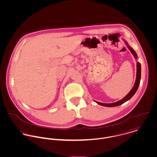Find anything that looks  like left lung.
Returning a JSON list of instances; mask_svg holds the SVG:
<instances>
[{"label":"left lung","mask_w":157,"mask_h":157,"mask_svg":"<svg viewBox=\"0 0 157 157\" xmlns=\"http://www.w3.org/2000/svg\"><path fill=\"white\" fill-rule=\"evenodd\" d=\"M125 44L126 46H128V49L130 50V51L131 52V53L133 54L134 57L135 59H137L138 56L136 53L135 52L134 49L132 48H131L129 44H128L127 42L124 41ZM140 80H141V64L139 62H136V80H135V82L134 85L133 86V88H132V90H131V91L121 100L113 103H100V102H98L96 101H94L95 102H96L97 104L103 106H106V107H115V106H120L122 104H123L124 103H125L126 101H128L129 100H130L135 94V92H136V90H138L139 85H140Z\"/></svg>","instance_id":"obj_1"}]
</instances>
